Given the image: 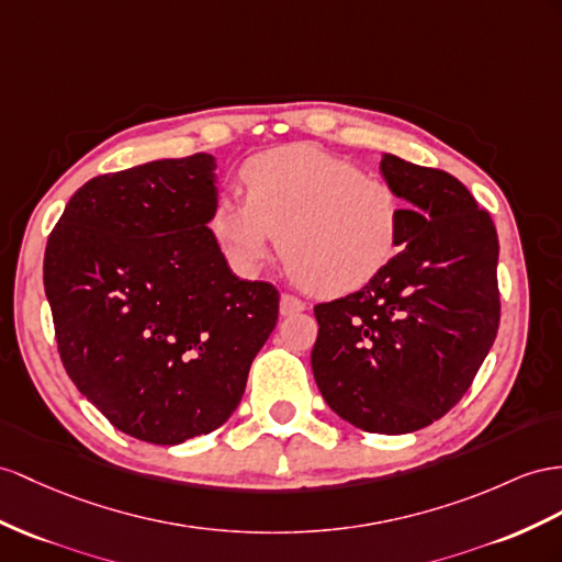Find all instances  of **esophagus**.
<instances>
[{"instance_id":"34e87169","label":"esophagus","mask_w":562,"mask_h":562,"mask_svg":"<svg viewBox=\"0 0 562 562\" xmlns=\"http://www.w3.org/2000/svg\"><path fill=\"white\" fill-rule=\"evenodd\" d=\"M301 311H306L304 301L292 296V294H282L280 296V313L282 315H294V313H301Z\"/></svg>"}]
</instances>
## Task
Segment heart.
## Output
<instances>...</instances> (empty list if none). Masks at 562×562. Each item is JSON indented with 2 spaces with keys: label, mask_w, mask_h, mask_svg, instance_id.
Returning <instances> with one entry per match:
<instances>
[{
  "label": "heart",
  "mask_w": 562,
  "mask_h": 562,
  "mask_svg": "<svg viewBox=\"0 0 562 562\" xmlns=\"http://www.w3.org/2000/svg\"><path fill=\"white\" fill-rule=\"evenodd\" d=\"M247 199L223 196L211 233L241 276H254L272 241L294 278L321 296L361 290L392 263L404 199L390 182L308 144L272 149L244 166Z\"/></svg>",
  "instance_id": "b5f03b06"
}]
</instances>
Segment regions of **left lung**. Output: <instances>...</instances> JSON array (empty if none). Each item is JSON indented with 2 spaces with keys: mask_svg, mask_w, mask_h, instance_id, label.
Returning a JSON list of instances; mask_svg holds the SVG:
<instances>
[{
  "mask_svg": "<svg viewBox=\"0 0 562 562\" xmlns=\"http://www.w3.org/2000/svg\"><path fill=\"white\" fill-rule=\"evenodd\" d=\"M404 204L401 249L361 290L315 306L313 378L341 420L408 435L468 392L498 329V237L463 182L382 154Z\"/></svg>",
  "mask_w": 562,
  "mask_h": 562,
  "instance_id": "8db88e82",
  "label": "left lung"
}]
</instances>
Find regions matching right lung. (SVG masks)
Listing matches in <instances>:
<instances>
[{
	"mask_svg": "<svg viewBox=\"0 0 562 562\" xmlns=\"http://www.w3.org/2000/svg\"><path fill=\"white\" fill-rule=\"evenodd\" d=\"M215 168L194 154L92 178L47 241L45 294L68 378L139 441L218 429L278 323L276 286L239 280L209 229Z\"/></svg>",
	"mask_w": 562,
	"mask_h": 562,
	"instance_id": "obj_1",
	"label": "right lung"
}]
</instances>
